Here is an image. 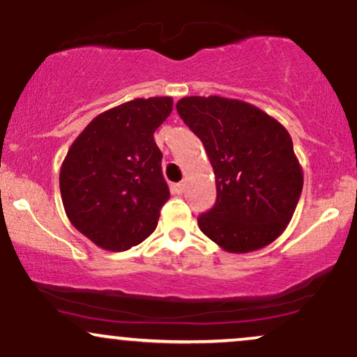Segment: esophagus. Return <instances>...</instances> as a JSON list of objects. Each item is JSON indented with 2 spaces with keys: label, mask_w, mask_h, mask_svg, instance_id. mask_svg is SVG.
Listing matches in <instances>:
<instances>
[{
  "label": "esophagus",
  "mask_w": 357,
  "mask_h": 357,
  "mask_svg": "<svg viewBox=\"0 0 357 357\" xmlns=\"http://www.w3.org/2000/svg\"><path fill=\"white\" fill-rule=\"evenodd\" d=\"M173 191L178 192V195H181V192L184 191V183H176V184H173Z\"/></svg>",
  "instance_id": "1"
}]
</instances>
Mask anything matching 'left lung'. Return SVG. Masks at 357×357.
<instances>
[{"instance_id": "left-lung-1", "label": "left lung", "mask_w": 357, "mask_h": 357, "mask_svg": "<svg viewBox=\"0 0 357 357\" xmlns=\"http://www.w3.org/2000/svg\"><path fill=\"white\" fill-rule=\"evenodd\" d=\"M176 110L202 139L216 178L199 230L231 253L267 247L292 220L304 186L290 134L255 105L218 96L184 97Z\"/></svg>"}]
</instances>
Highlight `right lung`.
Masks as SVG:
<instances>
[{
    "label": "right lung",
    "instance_id": "1",
    "mask_svg": "<svg viewBox=\"0 0 357 357\" xmlns=\"http://www.w3.org/2000/svg\"><path fill=\"white\" fill-rule=\"evenodd\" d=\"M171 110V97L126 102L93 119L68 149L61 202L70 223L97 247L124 252L158 227L169 188L154 130Z\"/></svg>",
    "mask_w": 357,
    "mask_h": 357
}]
</instances>
